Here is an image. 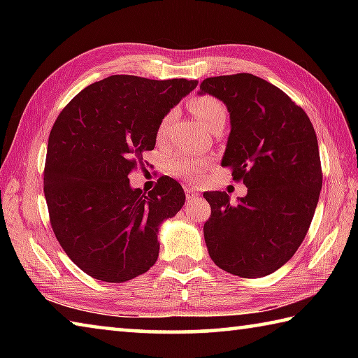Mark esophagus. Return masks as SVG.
Instances as JSON below:
<instances>
[{"label": "esophagus", "mask_w": 358, "mask_h": 358, "mask_svg": "<svg viewBox=\"0 0 358 358\" xmlns=\"http://www.w3.org/2000/svg\"><path fill=\"white\" fill-rule=\"evenodd\" d=\"M185 194L187 201H196V199H199V192L191 189V187H185Z\"/></svg>", "instance_id": "34e87169"}]
</instances>
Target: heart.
Returning <instances> with one entry per match:
<instances>
[{
  "instance_id": "obj_1",
  "label": "heart",
  "mask_w": 358,
  "mask_h": 358,
  "mask_svg": "<svg viewBox=\"0 0 358 358\" xmlns=\"http://www.w3.org/2000/svg\"><path fill=\"white\" fill-rule=\"evenodd\" d=\"M189 110L196 115V118L210 131L220 124L224 126L227 118L226 106H224L220 99H216L210 94H201L191 99ZM171 118H172L171 113L162 118V121L159 123V128H157V137H164L167 126L171 123ZM207 166H208L207 157H194L187 155H180V156L172 157L171 164H169V171H171L173 177L185 178L187 181H196L199 180V177H201V173Z\"/></svg>"
}]
</instances>
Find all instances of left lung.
I'll use <instances>...</instances> for the list:
<instances>
[{
    "instance_id": "1",
    "label": "left lung",
    "mask_w": 358,
    "mask_h": 358,
    "mask_svg": "<svg viewBox=\"0 0 358 358\" xmlns=\"http://www.w3.org/2000/svg\"><path fill=\"white\" fill-rule=\"evenodd\" d=\"M201 93L227 106L232 129L222 167L248 187L237 203L227 192H203L208 254L227 273L266 276L294 256L311 226L322 187L316 132L282 90L252 74L208 77Z\"/></svg>"
}]
</instances>
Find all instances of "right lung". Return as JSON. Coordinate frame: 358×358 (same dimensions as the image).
Segmentation results:
<instances>
[{
  "mask_svg": "<svg viewBox=\"0 0 358 358\" xmlns=\"http://www.w3.org/2000/svg\"><path fill=\"white\" fill-rule=\"evenodd\" d=\"M196 87L186 78L110 76L58 115L44 167L48 216L64 252L94 280L124 282L155 265L157 229L183 207V187L161 177L147 196L128 175L155 148L164 115Z\"/></svg>",
  "mask_w": 358,
  "mask_h": 358,
  "instance_id": "add662e5",
  "label": "right lung"
}]
</instances>
